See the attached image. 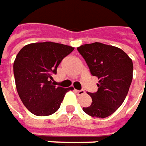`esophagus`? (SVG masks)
Returning a JSON list of instances; mask_svg holds the SVG:
<instances>
[{
  "instance_id": "obj_1",
  "label": "esophagus",
  "mask_w": 146,
  "mask_h": 146,
  "mask_svg": "<svg viewBox=\"0 0 146 146\" xmlns=\"http://www.w3.org/2000/svg\"><path fill=\"white\" fill-rule=\"evenodd\" d=\"M76 93L79 94V95H82V94H84L85 91H84V90H76Z\"/></svg>"
}]
</instances>
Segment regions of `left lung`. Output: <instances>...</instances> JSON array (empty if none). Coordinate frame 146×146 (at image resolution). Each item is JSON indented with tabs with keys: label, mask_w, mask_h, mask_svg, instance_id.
I'll return each instance as SVG.
<instances>
[{
	"label": "left lung",
	"mask_w": 146,
	"mask_h": 146,
	"mask_svg": "<svg viewBox=\"0 0 146 146\" xmlns=\"http://www.w3.org/2000/svg\"><path fill=\"white\" fill-rule=\"evenodd\" d=\"M77 50L92 76L99 80L98 91L88 93L91 104L83 110L91 117L105 118L122 104L127 95L132 81V61L120 48L101 42L84 44Z\"/></svg>",
	"instance_id": "obj_1"
}]
</instances>
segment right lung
<instances>
[{
	"label": "right lung",
	"instance_id": "obj_1",
	"mask_svg": "<svg viewBox=\"0 0 146 146\" xmlns=\"http://www.w3.org/2000/svg\"><path fill=\"white\" fill-rule=\"evenodd\" d=\"M74 48L52 42L30 43L25 46L14 62V76L19 96L26 108L36 116H48L56 112L66 92L55 86L52 75L64 57Z\"/></svg>",
	"mask_w": 146,
	"mask_h": 146
}]
</instances>
